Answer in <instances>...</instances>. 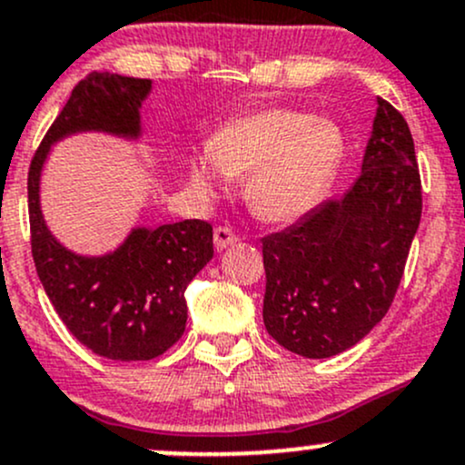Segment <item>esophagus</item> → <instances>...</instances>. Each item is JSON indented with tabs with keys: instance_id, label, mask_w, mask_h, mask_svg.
I'll return each mask as SVG.
<instances>
[{
	"instance_id": "1",
	"label": "esophagus",
	"mask_w": 465,
	"mask_h": 465,
	"mask_svg": "<svg viewBox=\"0 0 465 465\" xmlns=\"http://www.w3.org/2000/svg\"><path fill=\"white\" fill-rule=\"evenodd\" d=\"M236 241H238V236L229 227L213 229V242H216L218 249H227V247L236 245Z\"/></svg>"
}]
</instances>
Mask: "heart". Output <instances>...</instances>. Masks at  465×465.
Returning <instances> with one entry per match:
<instances>
[{"mask_svg": "<svg viewBox=\"0 0 465 465\" xmlns=\"http://www.w3.org/2000/svg\"><path fill=\"white\" fill-rule=\"evenodd\" d=\"M345 134L334 120L267 106L224 122L207 149L189 155L192 187L213 200L229 175L245 180L247 207L272 224L301 220L325 198L345 160Z\"/></svg>", "mask_w": 465, "mask_h": 465, "instance_id": "b5f03b06", "label": "heart"}]
</instances>
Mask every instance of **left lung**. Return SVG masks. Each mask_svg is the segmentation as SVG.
<instances>
[{"label": "left lung", "mask_w": 465, "mask_h": 465, "mask_svg": "<svg viewBox=\"0 0 465 465\" xmlns=\"http://www.w3.org/2000/svg\"><path fill=\"white\" fill-rule=\"evenodd\" d=\"M421 220L408 122L376 97L361 175L341 198L262 238V321L305 359L350 350L388 314Z\"/></svg>", "instance_id": "obj_1"}]
</instances>
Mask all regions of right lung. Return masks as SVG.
Segmentation results:
<instances>
[{"label": "right lung", "instance_id": "right-lung-1", "mask_svg": "<svg viewBox=\"0 0 465 465\" xmlns=\"http://www.w3.org/2000/svg\"><path fill=\"white\" fill-rule=\"evenodd\" d=\"M151 80L91 73L68 97L44 135L28 171L33 258L44 292L73 336L111 361H151L187 325V292L213 258V229L204 220L134 227L115 249L84 256L62 245L42 212V171L53 144L80 134L138 143Z\"/></svg>", "mask_w": 465, "mask_h": 465}]
</instances>
